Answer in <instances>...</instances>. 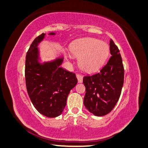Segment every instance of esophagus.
<instances>
[{"mask_svg": "<svg viewBox=\"0 0 148 148\" xmlns=\"http://www.w3.org/2000/svg\"><path fill=\"white\" fill-rule=\"evenodd\" d=\"M76 78H77L78 83H83V76L81 75H80V74H77V75H76Z\"/></svg>", "mask_w": 148, "mask_h": 148, "instance_id": "1", "label": "esophagus"}]
</instances>
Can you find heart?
I'll use <instances>...</instances> for the list:
<instances>
[{
  "mask_svg": "<svg viewBox=\"0 0 148 148\" xmlns=\"http://www.w3.org/2000/svg\"><path fill=\"white\" fill-rule=\"evenodd\" d=\"M72 55L79 58L78 65L83 72L93 73L103 66L109 55V47L106 42L92 37H85L74 41L70 46Z\"/></svg>",
  "mask_w": 148,
  "mask_h": 148,
  "instance_id": "obj_1",
  "label": "heart"
}]
</instances>
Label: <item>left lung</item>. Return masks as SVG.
I'll return each instance as SVG.
<instances>
[{
    "label": "left lung",
    "instance_id": "left-lung-1",
    "mask_svg": "<svg viewBox=\"0 0 148 148\" xmlns=\"http://www.w3.org/2000/svg\"><path fill=\"white\" fill-rule=\"evenodd\" d=\"M109 45L112 56L107 64L99 73L83 78L84 105L96 116L106 115L113 109L124 84V70L119 50L112 40Z\"/></svg>",
    "mask_w": 148,
    "mask_h": 148
}]
</instances>
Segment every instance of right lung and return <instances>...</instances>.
<instances>
[{"label":"right lung","instance_id":"1","mask_svg":"<svg viewBox=\"0 0 148 148\" xmlns=\"http://www.w3.org/2000/svg\"><path fill=\"white\" fill-rule=\"evenodd\" d=\"M49 35L56 33H48ZM42 33L33 41L26 56L25 79L28 94L37 111L47 117L60 115L67 98L78 83L75 74L60 67L63 57L43 61L39 44L44 40Z\"/></svg>","mask_w":148,"mask_h":148}]
</instances>
